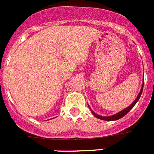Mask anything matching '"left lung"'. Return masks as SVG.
Instances as JSON below:
<instances>
[{
    "label": "left lung",
    "instance_id": "left-lung-1",
    "mask_svg": "<svg viewBox=\"0 0 154 154\" xmlns=\"http://www.w3.org/2000/svg\"><path fill=\"white\" fill-rule=\"evenodd\" d=\"M143 86H144V81H143V83H142V88H141V91H140L139 94H138V96L137 97V98L135 99V100L134 101L133 103H131V105L129 106L128 107H127L126 109L122 110V111H121V112H119V113L116 114V115H114V116H108V117H103V116H98V115H97V114H95L94 112H92V114L94 115L97 118L100 119H102V120H105V121H114V120H118V119H119L122 118L123 116H126L128 112L131 111L132 108H133V107L134 105H135V103L138 102V100H139L140 97H141V95H142V90H143Z\"/></svg>",
    "mask_w": 154,
    "mask_h": 154
}]
</instances>
